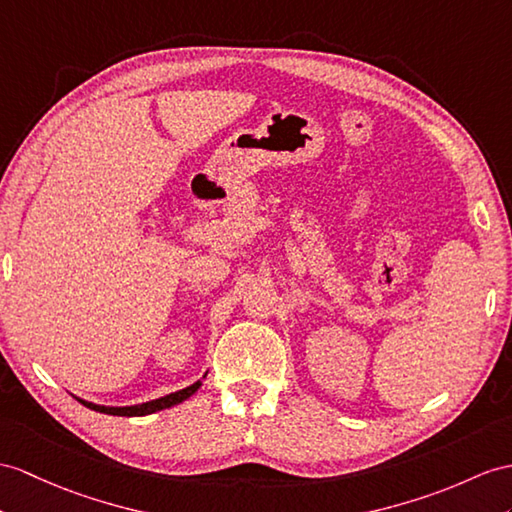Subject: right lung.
<instances>
[{
    "label": "right lung",
    "instance_id": "1",
    "mask_svg": "<svg viewBox=\"0 0 512 512\" xmlns=\"http://www.w3.org/2000/svg\"><path fill=\"white\" fill-rule=\"evenodd\" d=\"M199 386H202V380H197L195 384L186 386V389L182 391H176L171 395H165L160 397V400H152V402H145V404H139V406H123V408H112V406H97V404H91V402H84L80 400L86 408L91 410H97V413H106V415H119V417H141V415H152L156 413V410H162V408H171L176 406L180 402H184L186 397H191Z\"/></svg>",
    "mask_w": 512,
    "mask_h": 512
}]
</instances>
